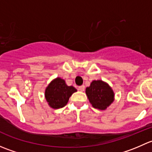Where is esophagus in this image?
<instances>
[{"label": "esophagus", "mask_w": 152, "mask_h": 152, "mask_svg": "<svg viewBox=\"0 0 152 152\" xmlns=\"http://www.w3.org/2000/svg\"><path fill=\"white\" fill-rule=\"evenodd\" d=\"M79 90H80V91H84V90H85V85L79 86Z\"/></svg>", "instance_id": "esophagus-1"}]
</instances>
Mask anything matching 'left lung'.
<instances>
[{"mask_svg": "<svg viewBox=\"0 0 152 152\" xmlns=\"http://www.w3.org/2000/svg\"><path fill=\"white\" fill-rule=\"evenodd\" d=\"M90 103L94 108L105 110L115 100L112 87L102 80H93L85 90Z\"/></svg>", "mask_w": 152, "mask_h": 152, "instance_id": "8db88e82", "label": "left lung"}]
</instances>
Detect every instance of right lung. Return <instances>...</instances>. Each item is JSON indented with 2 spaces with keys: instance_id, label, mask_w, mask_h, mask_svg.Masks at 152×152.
<instances>
[{
  "instance_id": "add662e5",
  "label": "right lung",
  "mask_w": 152,
  "mask_h": 152,
  "mask_svg": "<svg viewBox=\"0 0 152 152\" xmlns=\"http://www.w3.org/2000/svg\"><path fill=\"white\" fill-rule=\"evenodd\" d=\"M77 91L73 86L67 85L63 79L57 77L53 79L45 90V98L48 104L53 109L64 107L73 93Z\"/></svg>"
}]
</instances>
